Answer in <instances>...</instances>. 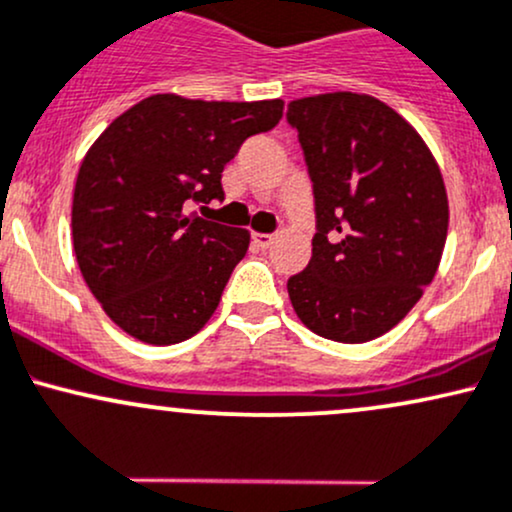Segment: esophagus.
Segmentation results:
<instances>
[{"instance_id": "esophagus-1", "label": "esophagus", "mask_w": 512, "mask_h": 512, "mask_svg": "<svg viewBox=\"0 0 512 512\" xmlns=\"http://www.w3.org/2000/svg\"><path fill=\"white\" fill-rule=\"evenodd\" d=\"M273 241H275L273 234H254V244L258 249H271Z\"/></svg>"}]
</instances>
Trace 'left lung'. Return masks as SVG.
Wrapping results in <instances>:
<instances>
[{
  "label": "left lung",
  "instance_id": "obj_1",
  "mask_svg": "<svg viewBox=\"0 0 512 512\" xmlns=\"http://www.w3.org/2000/svg\"><path fill=\"white\" fill-rule=\"evenodd\" d=\"M314 186L312 258L287 280L297 317L338 343L394 329L435 278L447 191L423 137L375 96L333 91L290 101Z\"/></svg>",
  "mask_w": 512,
  "mask_h": 512
}]
</instances>
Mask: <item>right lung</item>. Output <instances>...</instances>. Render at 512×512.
<instances>
[{"instance_id":"add662e5","label":"right lung","mask_w":512,"mask_h":512,"mask_svg":"<svg viewBox=\"0 0 512 512\" xmlns=\"http://www.w3.org/2000/svg\"><path fill=\"white\" fill-rule=\"evenodd\" d=\"M283 101L142 99L89 147L72 200V241L91 295L116 326L171 346L208 324L249 232L186 215L222 200V169Z\"/></svg>"}]
</instances>
